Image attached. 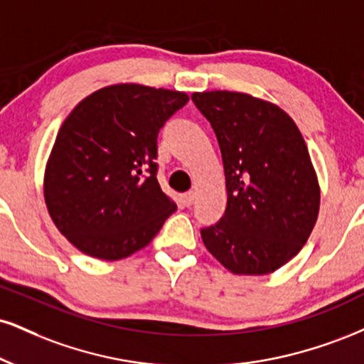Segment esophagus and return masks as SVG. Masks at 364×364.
Listing matches in <instances>:
<instances>
[{
	"instance_id": "obj_1",
	"label": "esophagus",
	"mask_w": 364,
	"mask_h": 364,
	"mask_svg": "<svg viewBox=\"0 0 364 364\" xmlns=\"http://www.w3.org/2000/svg\"><path fill=\"white\" fill-rule=\"evenodd\" d=\"M193 201H195V191H188V193L183 195V203H185L186 207L193 205Z\"/></svg>"
}]
</instances>
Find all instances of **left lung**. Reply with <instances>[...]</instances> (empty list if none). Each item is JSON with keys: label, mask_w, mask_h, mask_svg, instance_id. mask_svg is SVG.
<instances>
[{"label": "left lung", "mask_w": 364, "mask_h": 364, "mask_svg": "<svg viewBox=\"0 0 364 364\" xmlns=\"http://www.w3.org/2000/svg\"><path fill=\"white\" fill-rule=\"evenodd\" d=\"M191 100L212 125L225 171L227 208L201 229L205 247L234 274H269L307 242L321 188L299 127L278 105L235 91Z\"/></svg>", "instance_id": "left-lung-1"}]
</instances>
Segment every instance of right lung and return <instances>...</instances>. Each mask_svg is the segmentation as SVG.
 I'll use <instances>...</instances> for the list:
<instances>
[{"instance_id": "obj_1", "label": "right lung", "mask_w": 364, "mask_h": 364, "mask_svg": "<svg viewBox=\"0 0 364 364\" xmlns=\"http://www.w3.org/2000/svg\"><path fill=\"white\" fill-rule=\"evenodd\" d=\"M181 91L113 85L86 96L60 125L43 198L60 234L105 261L146 247L176 203L157 183V134L188 103Z\"/></svg>"}]
</instances>
